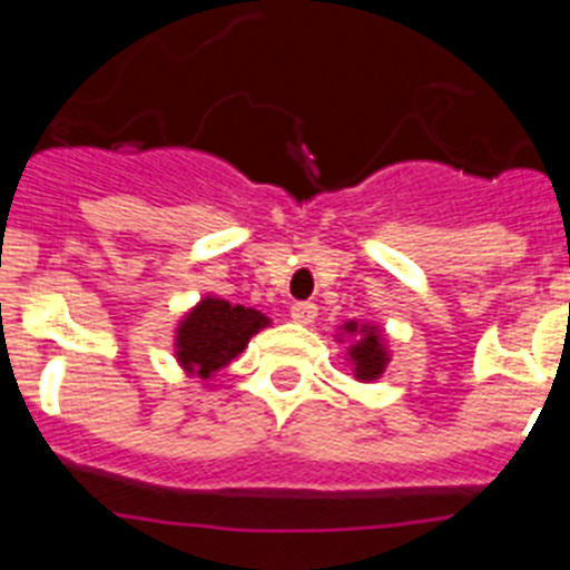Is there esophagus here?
I'll return each instance as SVG.
<instances>
[{
  "label": "esophagus",
  "instance_id": "1",
  "mask_svg": "<svg viewBox=\"0 0 570 570\" xmlns=\"http://www.w3.org/2000/svg\"><path fill=\"white\" fill-rule=\"evenodd\" d=\"M316 314H320V311H316L314 302H294V305H291V320L299 322V325H311V322L316 320Z\"/></svg>",
  "mask_w": 570,
  "mask_h": 570
}]
</instances>
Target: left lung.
Segmentation results:
<instances>
[{
	"label": "left lung",
	"mask_w": 570,
	"mask_h": 570,
	"mask_svg": "<svg viewBox=\"0 0 570 570\" xmlns=\"http://www.w3.org/2000/svg\"><path fill=\"white\" fill-rule=\"evenodd\" d=\"M345 336L351 340L347 345V360L354 365V374L360 382L380 380L387 365V347L382 340V331L376 325H360V322H345ZM342 340V336H340Z\"/></svg>",
	"instance_id": "left-lung-1"
}]
</instances>
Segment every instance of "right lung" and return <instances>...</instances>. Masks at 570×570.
I'll use <instances>...</instances> for the list:
<instances>
[{
	"label": "right lung",
	"mask_w": 570,
	"mask_h": 570,
	"mask_svg": "<svg viewBox=\"0 0 570 570\" xmlns=\"http://www.w3.org/2000/svg\"><path fill=\"white\" fill-rule=\"evenodd\" d=\"M268 325L271 320L259 311L230 305L219 296H205L183 316L176 328V362L190 376L210 380L248 347L250 336Z\"/></svg>",
	"instance_id": "1"
}]
</instances>
